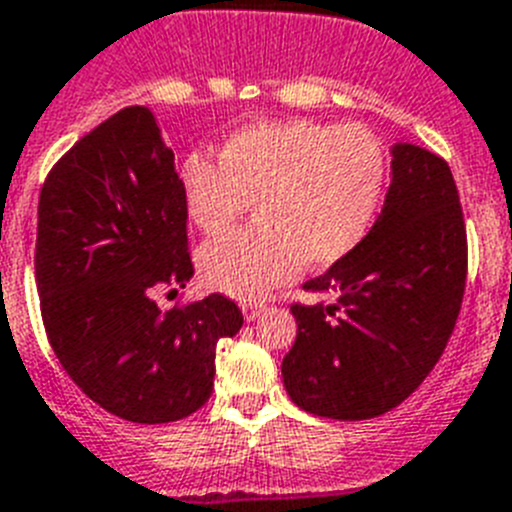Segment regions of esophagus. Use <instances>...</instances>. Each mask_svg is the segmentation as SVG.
I'll return each mask as SVG.
<instances>
[{
  "label": "esophagus",
  "mask_w": 512,
  "mask_h": 512,
  "mask_svg": "<svg viewBox=\"0 0 512 512\" xmlns=\"http://www.w3.org/2000/svg\"><path fill=\"white\" fill-rule=\"evenodd\" d=\"M267 308L265 306H257V303H242V313H245L247 321H255L260 319L262 313H265Z\"/></svg>",
  "instance_id": "1"
}]
</instances>
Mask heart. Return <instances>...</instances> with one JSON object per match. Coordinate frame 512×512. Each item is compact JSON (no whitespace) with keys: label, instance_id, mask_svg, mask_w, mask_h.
<instances>
[{"label":"heart","instance_id":"obj_1","mask_svg":"<svg viewBox=\"0 0 512 512\" xmlns=\"http://www.w3.org/2000/svg\"><path fill=\"white\" fill-rule=\"evenodd\" d=\"M385 150L362 124L270 119L229 135L219 165L191 155L181 168L188 219L209 237L252 204L255 227L211 242L199 270L211 288L257 301L301 265L329 267L370 232L385 191Z\"/></svg>","mask_w":512,"mask_h":512}]
</instances>
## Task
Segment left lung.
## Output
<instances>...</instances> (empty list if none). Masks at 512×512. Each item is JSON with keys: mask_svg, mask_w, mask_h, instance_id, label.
<instances>
[{"mask_svg": "<svg viewBox=\"0 0 512 512\" xmlns=\"http://www.w3.org/2000/svg\"><path fill=\"white\" fill-rule=\"evenodd\" d=\"M385 204L362 245L293 303L296 344L283 359L290 400L313 416L365 421L403 403L449 342L467 280V232L451 170L398 142Z\"/></svg>", "mask_w": 512, "mask_h": 512, "instance_id": "8db88e82", "label": "left lung"}]
</instances>
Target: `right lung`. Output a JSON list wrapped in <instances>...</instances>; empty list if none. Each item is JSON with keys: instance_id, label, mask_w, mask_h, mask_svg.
<instances>
[{"instance_id": "1", "label": "right lung", "mask_w": 512, "mask_h": 512, "mask_svg": "<svg viewBox=\"0 0 512 512\" xmlns=\"http://www.w3.org/2000/svg\"><path fill=\"white\" fill-rule=\"evenodd\" d=\"M186 201L155 114L127 107L81 137L40 191L35 283L50 347L104 411L132 423L196 413L216 344L242 329L229 298L160 311L193 278Z\"/></svg>"}]
</instances>
